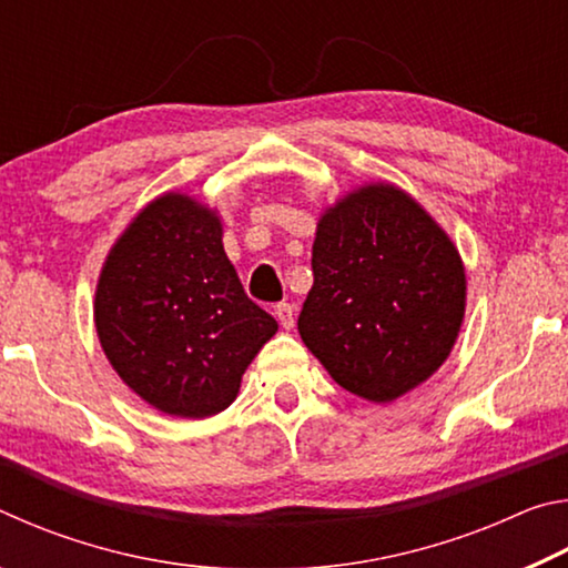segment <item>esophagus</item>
I'll list each match as a JSON object with an SVG mask.
<instances>
[{
    "instance_id": "34e87169",
    "label": "esophagus",
    "mask_w": 568,
    "mask_h": 568,
    "mask_svg": "<svg viewBox=\"0 0 568 568\" xmlns=\"http://www.w3.org/2000/svg\"><path fill=\"white\" fill-rule=\"evenodd\" d=\"M275 315L277 321H281V325L285 331H291L295 325V307L291 303H277L275 305Z\"/></svg>"
}]
</instances>
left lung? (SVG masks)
Instances as JSON below:
<instances>
[{"mask_svg":"<svg viewBox=\"0 0 568 568\" xmlns=\"http://www.w3.org/2000/svg\"><path fill=\"white\" fill-rule=\"evenodd\" d=\"M464 313L458 250L408 192L373 182L321 215L297 331L338 386L400 398L444 365Z\"/></svg>","mask_w":568,"mask_h":568,"instance_id":"obj_1","label":"left lung"}]
</instances>
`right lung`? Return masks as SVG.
<instances>
[{"label":"right lung","instance_id":"right-lung-1","mask_svg":"<svg viewBox=\"0 0 568 568\" xmlns=\"http://www.w3.org/2000/svg\"><path fill=\"white\" fill-rule=\"evenodd\" d=\"M94 325L118 376L168 416L207 418L235 400L277 323L243 291L215 210L165 192L112 245Z\"/></svg>","mask_w":568,"mask_h":568}]
</instances>
